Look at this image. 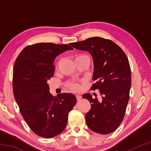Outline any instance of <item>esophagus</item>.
Listing matches in <instances>:
<instances>
[{"label":"esophagus","instance_id":"34e87169","mask_svg":"<svg viewBox=\"0 0 151 151\" xmlns=\"http://www.w3.org/2000/svg\"><path fill=\"white\" fill-rule=\"evenodd\" d=\"M76 100H77V101H80L81 99H82V96L81 95H78V94H76Z\"/></svg>","mask_w":151,"mask_h":151}]
</instances>
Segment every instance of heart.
<instances>
[{
    "mask_svg": "<svg viewBox=\"0 0 151 151\" xmlns=\"http://www.w3.org/2000/svg\"><path fill=\"white\" fill-rule=\"evenodd\" d=\"M86 55H78L76 56V58H80L82 57H85ZM66 86H67L68 88H70V90H72L73 91H78L80 90L81 88V85L80 84L78 83L77 82H75V81H70V82H68L67 83H66Z\"/></svg>",
    "mask_w": 151,
    "mask_h": 151,
    "instance_id": "1",
    "label": "heart"
}]
</instances>
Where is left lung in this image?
Listing matches in <instances>:
<instances>
[{
    "mask_svg": "<svg viewBox=\"0 0 151 151\" xmlns=\"http://www.w3.org/2000/svg\"><path fill=\"white\" fill-rule=\"evenodd\" d=\"M70 45L91 53L94 68L93 79L95 81L91 90L99 89L101 96L98 99L89 93L83 95L91 104L85 114L86 124L97 133H111L123 120L129 100L131 71L128 58L116 43L99 37Z\"/></svg>",
    "mask_w": 151,
    "mask_h": 151,
    "instance_id": "left-lung-1",
    "label": "left lung"
}]
</instances>
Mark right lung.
I'll use <instances>...</instances> for the list:
<instances>
[{
  "label": "right lung",
  "mask_w": 151,
  "mask_h": 151,
  "mask_svg": "<svg viewBox=\"0 0 151 151\" xmlns=\"http://www.w3.org/2000/svg\"><path fill=\"white\" fill-rule=\"evenodd\" d=\"M73 48L68 45L41 42L25 47L15 60L12 88L20 113L30 129L49 139L61 133L76 103L71 93L53 96L47 81L54 75L55 58Z\"/></svg>",
  "instance_id": "obj_1"
}]
</instances>
